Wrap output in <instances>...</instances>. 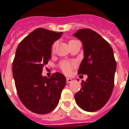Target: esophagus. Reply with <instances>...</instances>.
Masks as SVG:
<instances>
[{
    "label": "esophagus",
    "instance_id": "obj_1",
    "mask_svg": "<svg viewBox=\"0 0 129 129\" xmlns=\"http://www.w3.org/2000/svg\"><path fill=\"white\" fill-rule=\"evenodd\" d=\"M72 81V79L71 78H68V77H67V83H71Z\"/></svg>",
    "mask_w": 129,
    "mask_h": 129
}]
</instances>
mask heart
<instances>
[{"mask_svg": "<svg viewBox=\"0 0 129 129\" xmlns=\"http://www.w3.org/2000/svg\"><path fill=\"white\" fill-rule=\"evenodd\" d=\"M76 40H70V41H69V44L72 42H74L76 41ZM57 45V42L53 43V46H52V51H54L55 50V46ZM75 66V64L72 62H70V61H63V62L61 63V70H62L63 72H64L65 74H70V73L72 72V71L73 68Z\"/></svg>", "mask_w": 129, "mask_h": 129, "instance_id": "b5f03b06", "label": "heart"}]
</instances>
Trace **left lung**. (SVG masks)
<instances>
[{"instance_id": "left-lung-1", "label": "left lung", "mask_w": 129, "mask_h": 129, "mask_svg": "<svg viewBox=\"0 0 129 129\" xmlns=\"http://www.w3.org/2000/svg\"><path fill=\"white\" fill-rule=\"evenodd\" d=\"M74 35L82 42L84 50L78 74L88 76L85 81H82L75 100L83 110L97 111L108 102L114 86L116 61L113 50L100 34L88 28L79 29Z\"/></svg>"}]
</instances>
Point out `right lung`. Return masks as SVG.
Segmentation results:
<instances>
[{"label":"right lung","mask_w":129,"mask_h":129,"mask_svg":"<svg viewBox=\"0 0 129 129\" xmlns=\"http://www.w3.org/2000/svg\"><path fill=\"white\" fill-rule=\"evenodd\" d=\"M62 32L35 29L19 43L12 72L18 95L25 107L39 114L52 112L59 101L66 77L55 72L50 78L42 76L43 68L51 58L52 46Z\"/></svg>","instance_id":"1"}]
</instances>
